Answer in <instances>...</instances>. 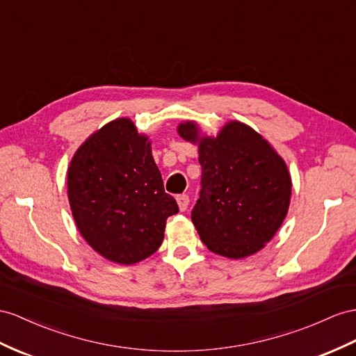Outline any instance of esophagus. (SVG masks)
Wrapping results in <instances>:
<instances>
[{"label": "esophagus", "instance_id": "34e87169", "mask_svg": "<svg viewBox=\"0 0 356 356\" xmlns=\"http://www.w3.org/2000/svg\"><path fill=\"white\" fill-rule=\"evenodd\" d=\"M177 204H179L180 212H185L188 209V204H189V197L186 194L177 195Z\"/></svg>", "mask_w": 356, "mask_h": 356}]
</instances>
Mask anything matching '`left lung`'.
Masks as SVG:
<instances>
[{
  "label": "left lung",
  "instance_id": "obj_1",
  "mask_svg": "<svg viewBox=\"0 0 356 356\" xmlns=\"http://www.w3.org/2000/svg\"><path fill=\"white\" fill-rule=\"evenodd\" d=\"M177 134L198 144L202 191L193 222L206 247L227 259L259 252L275 236L289 212L291 177L268 140L238 120L216 136L202 135L195 122Z\"/></svg>",
  "mask_w": 356,
  "mask_h": 356
}]
</instances>
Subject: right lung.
Returning <instances> with one entry per match:
<instances>
[{"label": "right lung", "mask_w": 356, "mask_h": 356, "mask_svg": "<svg viewBox=\"0 0 356 356\" xmlns=\"http://www.w3.org/2000/svg\"><path fill=\"white\" fill-rule=\"evenodd\" d=\"M67 197L81 236L120 265L156 252L167 218L179 212L163 189L149 136L126 117L106 123L79 145L67 170Z\"/></svg>", "instance_id": "1"}]
</instances>
